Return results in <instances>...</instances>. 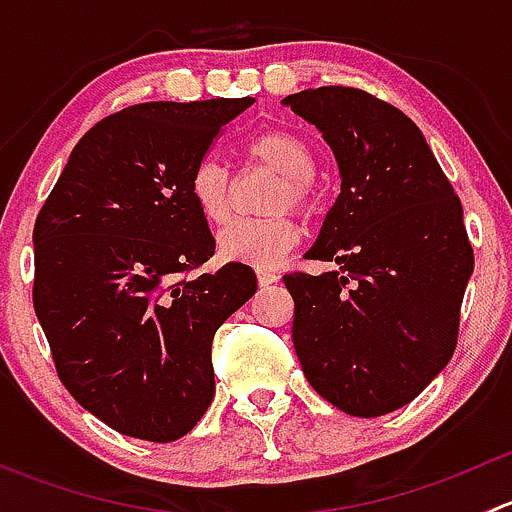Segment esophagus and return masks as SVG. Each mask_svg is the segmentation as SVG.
Instances as JSON below:
<instances>
[{"label": "esophagus", "instance_id": "1", "mask_svg": "<svg viewBox=\"0 0 512 512\" xmlns=\"http://www.w3.org/2000/svg\"><path fill=\"white\" fill-rule=\"evenodd\" d=\"M280 280V275H277L275 270H257V282H260L262 287L272 285V282Z\"/></svg>", "mask_w": 512, "mask_h": 512}]
</instances>
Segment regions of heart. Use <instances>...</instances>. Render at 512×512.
I'll return each mask as SVG.
<instances>
[{"label":"heart","instance_id":"heart-1","mask_svg":"<svg viewBox=\"0 0 512 512\" xmlns=\"http://www.w3.org/2000/svg\"><path fill=\"white\" fill-rule=\"evenodd\" d=\"M245 156L282 175L272 210H297L309 218L319 208V188L314 180V153L307 138L289 128H272L245 146ZM190 198L205 223L225 225L232 218L230 173L220 160L203 158L190 173ZM302 237V230L289 215L270 220H237L218 237L223 257L252 267H275Z\"/></svg>","mask_w":512,"mask_h":512}]
</instances>
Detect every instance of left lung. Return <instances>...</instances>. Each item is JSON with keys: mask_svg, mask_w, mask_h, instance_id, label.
I'll use <instances>...</instances> for the list:
<instances>
[{"mask_svg": "<svg viewBox=\"0 0 512 512\" xmlns=\"http://www.w3.org/2000/svg\"><path fill=\"white\" fill-rule=\"evenodd\" d=\"M285 103L322 131L342 190L307 260L332 272L282 277L294 299L292 342L304 376L349 416L414 401L458 344L473 272L463 205L418 126L349 86Z\"/></svg>", "mask_w": 512, "mask_h": 512, "instance_id": "left-lung-1", "label": "left lung"}]
</instances>
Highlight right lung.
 Returning a JSON list of instances; mask_svg holds the SVG:
<instances>
[{
    "mask_svg": "<svg viewBox=\"0 0 512 512\" xmlns=\"http://www.w3.org/2000/svg\"><path fill=\"white\" fill-rule=\"evenodd\" d=\"M255 98L136 103L71 151L34 225V312L71 396L123 436L170 443L215 396L213 337L255 272L200 270L215 237L190 173Z\"/></svg>",
    "mask_w": 512,
    "mask_h": 512,
    "instance_id": "obj_1",
    "label": "right lung"
}]
</instances>
